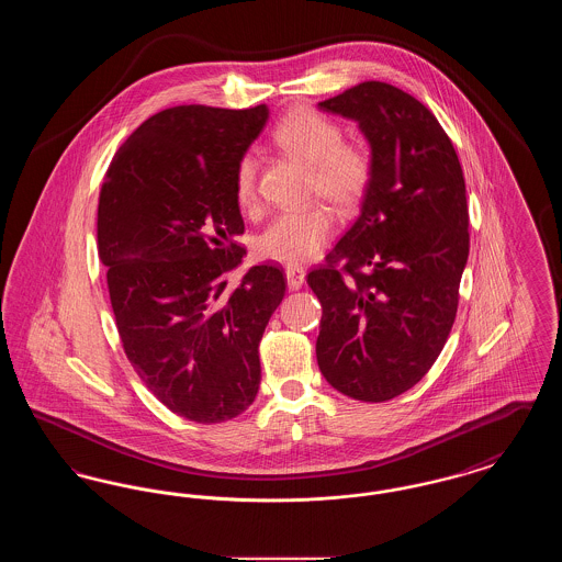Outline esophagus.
<instances>
[{"instance_id":"esophagus-1","label":"esophagus","mask_w":562,"mask_h":562,"mask_svg":"<svg viewBox=\"0 0 562 562\" xmlns=\"http://www.w3.org/2000/svg\"><path fill=\"white\" fill-rule=\"evenodd\" d=\"M286 280H289V286L296 291V289H301L303 286V282H305V269L299 268V266H286Z\"/></svg>"}]
</instances>
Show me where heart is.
<instances>
[{"mask_svg":"<svg viewBox=\"0 0 562 562\" xmlns=\"http://www.w3.org/2000/svg\"><path fill=\"white\" fill-rule=\"evenodd\" d=\"M271 138L284 154L310 166L312 198L321 195L341 213L353 211L364 200L373 181L371 154L360 145L344 143V128L321 111L293 109L273 126ZM257 177V156L252 151L241 154L236 164L234 188L236 200L246 213L259 209ZM333 229V214L321 204L278 214L257 238L255 250L266 261L303 266L321 255Z\"/></svg>","mask_w":562,"mask_h":562,"instance_id":"obj_1","label":"heart"}]
</instances>
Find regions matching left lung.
I'll return each mask as SVG.
<instances>
[{
  "instance_id": "left-lung-1",
  "label": "left lung",
  "mask_w": 562,
  "mask_h": 562,
  "mask_svg": "<svg viewBox=\"0 0 562 562\" xmlns=\"http://www.w3.org/2000/svg\"><path fill=\"white\" fill-rule=\"evenodd\" d=\"M318 108L356 120L373 156L360 216L307 273L322 305L318 367L353 401H392L453 328L470 252L463 170L434 113L392 83L362 81Z\"/></svg>"
}]
</instances>
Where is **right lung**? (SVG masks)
<instances>
[{
  "label": "right lung",
  "instance_id": "1",
  "mask_svg": "<svg viewBox=\"0 0 562 562\" xmlns=\"http://www.w3.org/2000/svg\"><path fill=\"white\" fill-rule=\"evenodd\" d=\"M269 109L179 105L145 120L109 164L99 257L134 371L175 415L221 424L259 392V344L286 293L276 266L229 284L246 248L234 175Z\"/></svg>",
  "mask_w": 562,
  "mask_h": 562
}]
</instances>
